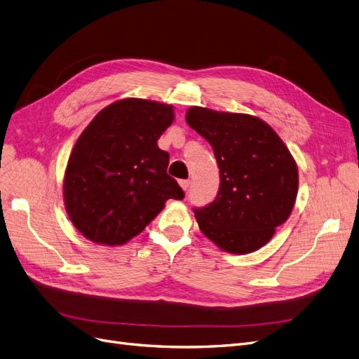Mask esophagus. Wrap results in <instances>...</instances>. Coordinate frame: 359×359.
<instances>
[{
	"label": "esophagus",
	"mask_w": 359,
	"mask_h": 359,
	"mask_svg": "<svg viewBox=\"0 0 359 359\" xmlns=\"http://www.w3.org/2000/svg\"><path fill=\"white\" fill-rule=\"evenodd\" d=\"M179 184H180V188H182L183 191H188L191 182H189V180H179Z\"/></svg>",
	"instance_id": "1"
}]
</instances>
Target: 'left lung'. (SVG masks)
Instances as JSON below:
<instances>
[{
	"mask_svg": "<svg viewBox=\"0 0 359 359\" xmlns=\"http://www.w3.org/2000/svg\"><path fill=\"white\" fill-rule=\"evenodd\" d=\"M187 121L208 140L220 170L216 200L195 210L198 226L226 253H253L293 211L296 159L276 131L255 115L191 106Z\"/></svg>",
	"mask_w": 359,
	"mask_h": 359,
	"instance_id": "obj_1",
	"label": "left lung"
}]
</instances>
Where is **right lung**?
Here are the masks:
<instances>
[{"instance_id":"right-lung-1","label":"right lung","mask_w":359,"mask_h":359,"mask_svg":"<svg viewBox=\"0 0 359 359\" xmlns=\"http://www.w3.org/2000/svg\"><path fill=\"white\" fill-rule=\"evenodd\" d=\"M175 108L127 97L103 108L75 142L63 176V203L76 231L116 247L139 235L168 200L184 196L167 175L170 155L158 139Z\"/></svg>"}]
</instances>
